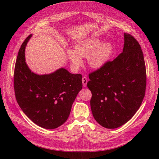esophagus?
<instances>
[{
	"label": "esophagus",
	"mask_w": 159,
	"mask_h": 159,
	"mask_svg": "<svg viewBox=\"0 0 159 159\" xmlns=\"http://www.w3.org/2000/svg\"><path fill=\"white\" fill-rule=\"evenodd\" d=\"M87 83H88V78H85V77H83L82 84H83L84 87H86V86H87Z\"/></svg>",
	"instance_id": "esophagus-1"
}]
</instances>
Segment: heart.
I'll use <instances>...</instances> for the list:
<instances>
[{
  "label": "heart",
  "mask_w": 159,
  "mask_h": 159,
  "mask_svg": "<svg viewBox=\"0 0 159 159\" xmlns=\"http://www.w3.org/2000/svg\"><path fill=\"white\" fill-rule=\"evenodd\" d=\"M75 50H68V58L74 68L83 64L81 57H88L89 66L93 69H99L109 60L113 52V46L110 42H104L98 38H92L77 43Z\"/></svg>",
  "instance_id": "obj_1"
}]
</instances>
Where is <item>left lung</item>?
<instances>
[{"label":"left lung","mask_w":159,"mask_h":159,"mask_svg":"<svg viewBox=\"0 0 159 159\" xmlns=\"http://www.w3.org/2000/svg\"><path fill=\"white\" fill-rule=\"evenodd\" d=\"M89 78L90 105L96 121L107 129L126 123L140 107L146 90L145 63L138 41L124 33L123 52Z\"/></svg>","instance_id":"8db88e82"}]
</instances>
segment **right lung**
I'll list each match as a JSON object with an SVG mask.
<instances>
[{
    "instance_id": "1",
    "label": "right lung",
    "mask_w": 159,
    "mask_h": 159,
    "mask_svg": "<svg viewBox=\"0 0 159 159\" xmlns=\"http://www.w3.org/2000/svg\"><path fill=\"white\" fill-rule=\"evenodd\" d=\"M32 35L24 41L18 53L14 88L19 106L37 125L46 129L61 126L68 119L72 104L82 89V75L60 68L54 73L38 75L25 61V47Z\"/></svg>"
}]
</instances>
